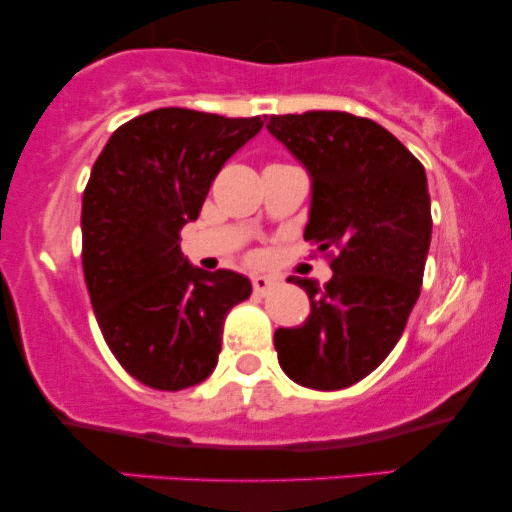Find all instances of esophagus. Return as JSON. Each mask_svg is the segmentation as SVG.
Wrapping results in <instances>:
<instances>
[{"instance_id": "obj_1", "label": "esophagus", "mask_w": 512, "mask_h": 512, "mask_svg": "<svg viewBox=\"0 0 512 512\" xmlns=\"http://www.w3.org/2000/svg\"><path fill=\"white\" fill-rule=\"evenodd\" d=\"M274 286V279L269 276H252V289H255L257 296H264Z\"/></svg>"}]
</instances>
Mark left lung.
Masks as SVG:
<instances>
[{"instance_id":"8db88e82","label":"left lung","mask_w":512,"mask_h":512,"mask_svg":"<svg viewBox=\"0 0 512 512\" xmlns=\"http://www.w3.org/2000/svg\"><path fill=\"white\" fill-rule=\"evenodd\" d=\"M267 129L310 175L305 240L334 250L332 279L291 276L310 315L274 332L293 383L342 390L395 349L421 293L431 245L426 170L378 122L337 110L272 115Z\"/></svg>"}]
</instances>
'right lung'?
Instances as JSON below:
<instances>
[{"label":"right lung","mask_w":512,"mask_h":512,"mask_svg":"<svg viewBox=\"0 0 512 512\" xmlns=\"http://www.w3.org/2000/svg\"><path fill=\"white\" fill-rule=\"evenodd\" d=\"M260 129V117L158 108L115 129L93 163L81 204L88 296L117 361L154 390L207 380L226 313L252 293L248 276L187 262L180 228Z\"/></svg>","instance_id":"1"}]
</instances>
